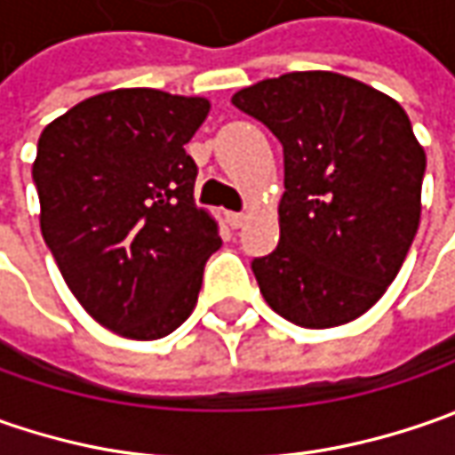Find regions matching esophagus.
<instances>
[{
	"label": "esophagus",
	"mask_w": 455,
	"mask_h": 455,
	"mask_svg": "<svg viewBox=\"0 0 455 455\" xmlns=\"http://www.w3.org/2000/svg\"><path fill=\"white\" fill-rule=\"evenodd\" d=\"M225 220H228V225H230L233 230H237V228L245 222V212H225Z\"/></svg>",
	"instance_id": "esophagus-1"
}]
</instances>
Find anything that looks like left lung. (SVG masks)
<instances>
[{
	"mask_svg": "<svg viewBox=\"0 0 455 455\" xmlns=\"http://www.w3.org/2000/svg\"><path fill=\"white\" fill-rule=\"evenodd\" d=\"M283 144L278 248L255 258L266 304L306 329L355 322L395 281L418 225L426 151L395 98L331 70L237 91Z\"/></svg>",
	"mask_w": 455,
	"mask_h": 455,
	"instance_id": "1",
	"label": "left lung"
}]
</instances>
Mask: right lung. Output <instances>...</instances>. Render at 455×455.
<instances>
[{
  "instance_id": "1",
  "label": "right lung",
  "mask_w": 455,
  "mask_h": 455,
  "mask_svg": "<svg viewBox=\"0 0 455 455\" xmlns=\"http://www.w3.org/2000/svg\"><path fill=\"white\" fill-rule=\"evenodd\" d=\"M210 100L118 88L44 126L32 180L40 230L62 278L100 326L162 339L195 311L215 218L195 204L184 151Z\"/></svg>"
}]
</instances>
